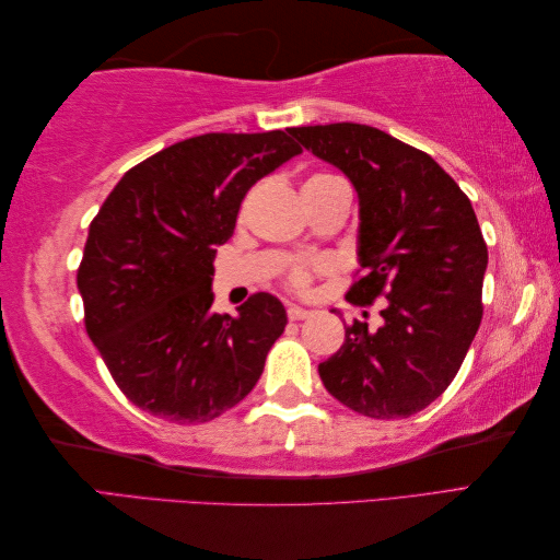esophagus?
<instances>
[{"mask_svg": "<svg viewBox=\"0 0 560 560\" xmlns=\"http://www.w3.org/2000/svg\"><path fill=\"white\" fill-rule=\"evenodd\" d=\"M287 315H289V319H307L313 315V311H305V307H299V305H289Z\"/></svg>", "mask_w": 560, "mask_h": 560, "instance_id": "obj_1", "label": "esophagus"}]
</instances>
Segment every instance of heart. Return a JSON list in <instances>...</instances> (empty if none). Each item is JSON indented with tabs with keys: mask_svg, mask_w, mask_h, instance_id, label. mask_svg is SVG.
<instances>
[{
	"mask_svg": "<svg viewBox=\"0 0 560 560\" xmlns=\"http://www.w3.org/2000/svg\"><path fill=\"white\" fill-rule=\"evenodd\" d=\"M323 177H329V175H315V177H311V180H323ZM311 267H305V265H295L291 271H289V287L291 289H299V291H303V289H307V283H311Z\"/></svg>",
	"mask_w": 560,
	"mask_h": 560,
	"instance_id": "heart-1",
	"label": "heart"
}]
</instances>
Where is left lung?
<instances>
[{"label": "left lung", "mask_w": 560, "mask_h": 560, "mask_svg": "<svg viewBox=\"0 0 560 560\" xmlns=\"http://www.w3.org/2000/svg\"><path fill=\"white\" fill-rule=\"evenodd\" d=\"M289 132L349 177L359 192V265L347 299H383V325L347 327L319 363L327 392L371 419H407L455 380L481 325L489 249L459 185L383 129L335 122Z\"/></svg>", "instance_id": "1"}]
</instances>
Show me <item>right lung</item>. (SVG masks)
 Returning a JSON list of instances; mask_svg holds the SVG:
<instances>
[{
    "label": "right lung",
    "instance_id": "add662e5",
    "mask_svg": "<svg viewBox=\"0 0 560 560\" xmlns=\"http://www.w3.org/2000/svg\"><path fill=\"white\" fill-rule=\"evenodd\" d=\"M303 149L273 129L211 132L129 168L91 221L77 271L83 323L122 395L171 423H205L249 395L287 311L255 293L211 313L213 257L241 201Z\"/></svg>",
    "mask_w": 560,
    "mask_h": 560
}]
</instances>
